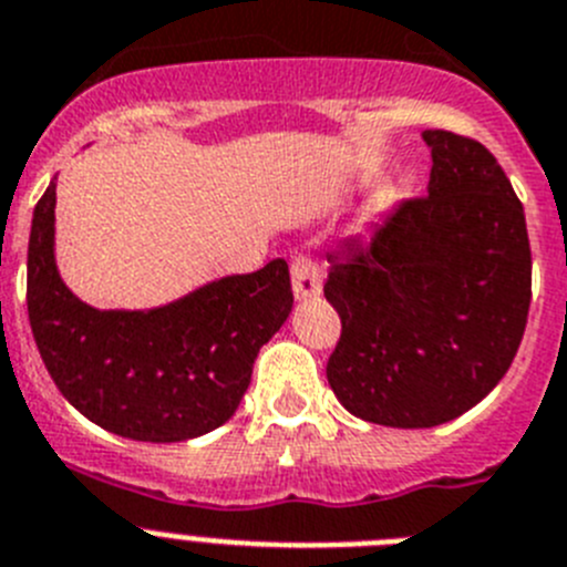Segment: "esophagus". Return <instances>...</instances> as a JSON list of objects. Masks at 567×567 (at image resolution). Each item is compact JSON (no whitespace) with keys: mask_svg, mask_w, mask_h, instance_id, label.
I'll list each match as a JSON object with an SVG mask.
<instances>
[{"mask_svg":"<svg viewBox=\"0 0 567 567\" xmlns=\"http://www.w3.org/2000/svg\"><path fill=\"white\" fill-rule=\"evenodd\" d=\"M290 279H293V296L302 302V299H313L321 293V279L316 265L310 257H296L290 262Z\"/></svg>","mask_w":567,"mask_h":567,"instance_id":"1","label":"esophagus"}]
</instances>
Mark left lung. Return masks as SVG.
Instances as JSON below:
<instances>
[{
	"label": "left lung",
	"instance_id": "left-lung-1",
	"mask_svg": "<svg viewBox=\"0 0 567 567\" xmlns=\"http://www.w3.org/2000/svg\"><path fill=\"white\" fill-rule=\"evenodd\" d=\"M423 141L426 195L330 254L324 282L341 316L330 386L347 412L395 430L481 404L512 367L532 305L523 203L497 157L446 130Z\"/></svg>",
	"mask_w": 567,
	"mask_h": 567
}]
</instances>
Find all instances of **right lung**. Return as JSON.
I'll list each match as a JSON object with an SVG mask.
<instances>
[{
	"label": "right lung",
	"mask_w": 567,
	"mask_h": 567,
	"mask_svg": "<svg viewBox=\"0 0 567 567\" xmlns=\"http://www.w3.org/2000/svg\"><path fill=\"white\" fill-rule=\"evenodd\" d=\"M55 181L33 208L28 316L50 379L101 430L177 443L217 430L251 384L254 359L285 324V259L214 279L152 310H99L55 268Z\"/></svg>",
	"instance_id": "1"
}]
</instances>
